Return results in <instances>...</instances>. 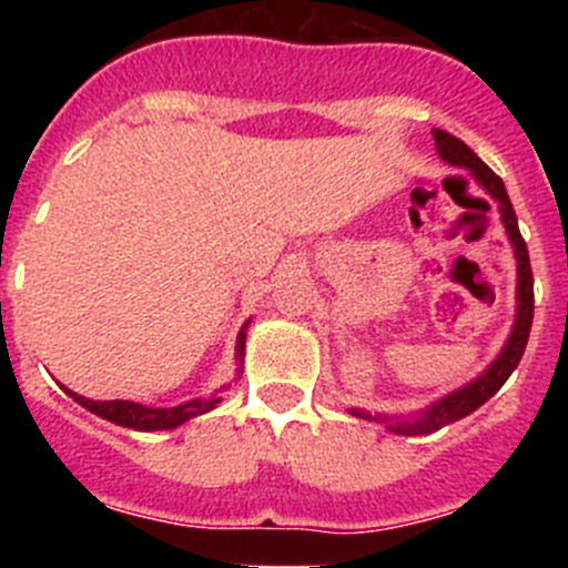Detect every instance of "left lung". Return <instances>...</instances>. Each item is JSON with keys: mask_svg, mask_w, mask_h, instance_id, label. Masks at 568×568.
<instances>
[{"mask_svg": "<svg viewBox=\"0 0 568 568\" xmlns=\"http://www.w3.org/2000/svg\"><path fill=\"white\" fill-rule=\"evenodd\" d=\"M432 134H434V142H437L439 156H443L448 164H456V168H467L469 173L475 175V181H478L480 186H484L486 192H489L491 197L500 203V216H503V222H506V231H508V239H511V244H514V252H517V277H519L517 280V302L519 305H517V324H514L511 337H508L503 354L489 365V371H486V374H480L478 379L469 382L467 387H462V390L450 393L448 398H443L439 404H434L432 409L423 412L417 420L390 423V426H387L390 432L406 434V437L439 432V428L448 426V423L462 420V417H467L469 412L478 409L480 404H486L491 395L506 385V379L514 374V368L519 365V359H523L525 346H528V337H530V324H532V272H530L528 244H525L523 233H519L517 214H514V205H511V200H508L500 175L491 173V170L486 168V164L480 162V159L475 156V153L469 151L462 140H456V136L448 134V131L434 129ZM354 415L368 417V420L387 423V417H371L368 412H359V409L354 412Z\"/></svg>", "mask_w": 568, "mask_h": 568, "instance_id": "1", "label": "left lung"}]
</instances>
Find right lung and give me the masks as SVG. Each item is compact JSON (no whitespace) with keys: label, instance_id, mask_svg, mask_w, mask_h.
I'll list each match as a JSON object with an SVG mask.
<instances>
[{"label":"right lung","instance_id":"1","mask_svg":"<svg viewBox=\"0 0 568 568\" xmlns=\"http://www.w3.org/2000/svg\"><path fill=\"white\" fill-rule=\"evenodd\" d=\"M236 354H239V359L244 357V329L239 332ZM65 393L71 395L77 404H82L84 409L93 412V415L118 423V426L136 428V432H162V428H175V426H181V423L192 420V417L203 415V412L214 409V406L220 404V398L214 395V398L186 400V404L170 406V409H151V406L131 404V400H90V398H82V395L71 393L68 387H65Z\"/></svg>","mask_w":568,"mask_h":568}]
</instances>
